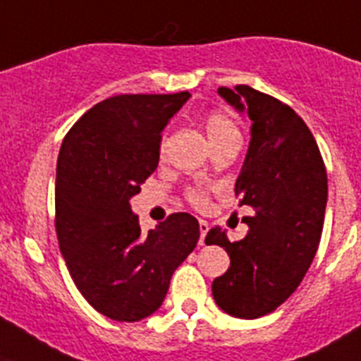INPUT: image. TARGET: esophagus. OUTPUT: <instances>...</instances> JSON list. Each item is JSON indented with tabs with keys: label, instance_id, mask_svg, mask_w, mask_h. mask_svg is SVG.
<instances>
[{
	"label": "esophagus",
	"instance_id": "obj_1",
	"mask_svg": "<svg viewBox=\"0 0 361 361\" xmlns=\"http://www.w3.org/2000/svg\"><path fill=\"white\" fill-rule=\"evenodd\" d=\"M209 231V224L205 220H200V246H205V235Z\"/></svg>",
	"mask_w": 361,
	"mask_h": 361
}]
</instances>
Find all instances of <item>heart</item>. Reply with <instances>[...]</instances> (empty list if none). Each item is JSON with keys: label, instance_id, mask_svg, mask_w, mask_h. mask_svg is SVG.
I'll return each instance as SVG.
<instances>
[{"label": "heart", "instance_id": "1", "mask_svg": "<svg viewBox=\"0 0 361 361\" xmlns=\"http://www.w3.org/2000/svg\"><path fill=\"white\" fill-rule=\"evenodd\" d=\"M205 130H207V137L209 141L213 143L216 139H222L229 134H238L237 126L231 123V121L227 119L226 115L222 114H211L205 121ZM190 202L196 205H204L205 204V195L204 192H200V190H192L190 192Z\"/></svg>", "mask_w": 361, "mask_h": 361}]
</instances>
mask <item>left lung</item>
Segmentation results:
<instances>
[{
    "label": "left lung",
    "mask_w": 361,
    "mask_h": 361,
    "mask_svg": "<svg viewBox=\"0 0 361 361\" xmlns=\"http://www.w3.org/2000/svg\"><path fill=\"white\" fill-rule=\"evenodd\" d=\"M218 95L251 121L250 147L235 192L253 216L250 231L229 242L213 227L209 246H222L231 259L213 281V298L226 314L257 319L295 292L319 246L325 220L326 171L316 139L290 106L250 86L218 87Z\"/></svg>",
    "instance_id": "left-lung-1"
}]
</instances>
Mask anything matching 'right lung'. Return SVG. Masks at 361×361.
<instances>
[{"label": "right lung", "instance_id": "right-lung-1", "mask_svg": "<svg viewBox=\"0 0 361 361\" xmlns=\"http://www.w3.org/2000/svg\"><path fill=\"white\" fill-rule=\"evenodd\" d=\"M190 93L117 95L75 123L56 163V235L86 301L134 323L163 305L172 274L200 238L192 214L174 213L141 233L130 200L159 163L161 132Z\"/></svg>", "mask_w": 361, "mask_h": 361}]
</instances>
